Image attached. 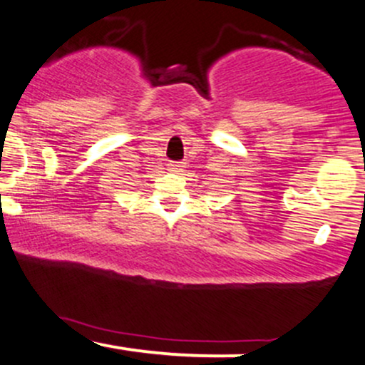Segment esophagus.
I'll list each match as a JSON object with an SVG mask.
<instances>
[{"mask_svg":"<svg viewBox=\"0 0 365 365\" xmlns=\"http://www.w3.org/2000/svg\"><path fill=\"white\" fill-rule=\"evenodd\" d=\"M168 166L171 171H182L183 168H185V165H183L182 161H170Z\"/></svg>","mask_w":365,"mask_h":365,"instance_id":"obj_1","label":"esophagus"}]
</instances>
